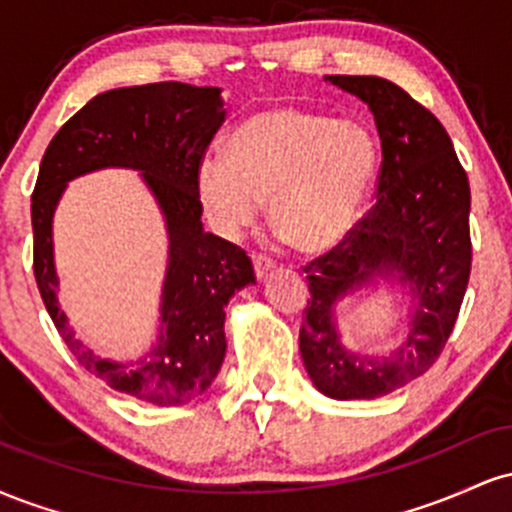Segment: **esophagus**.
<instances>
[{"mask_svg":"<svg viewBox=\"0 0 512 512\" xmlns=\"http://www.w3.org/2000/svg\"><path fill=\"white\" fill-rule=\"evenodd\" d=\"M252 267H255L257 279L262 281V279H267V274L274 269V262L269 260V257H264V255H255V257H252Z\"/></svg>","mask_w":512,"mask_h":512,"instance_id":"34e87169","label":"esophagus"}]
</instances>
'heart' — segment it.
I'll return each mask as SVG.
<instances>
[{"label": "heart", "mask_w": 512, "mask_h": 512, "mask_svg": "<svg viewBox=\"0 0 512 512\" xmlns=\"http://www.w3.org/2000/svg\"><path fill=\"white\" fill-rule=\"evenodd\" d=\"M378 170V139L363 122L281 105L243 117L226 156L199 161L195 187L221 236H238L269 202L276 236L303 255H322L354 231Z\"/></svg>", "instance_id": "b5f03b06"}]
</instances>
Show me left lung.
I'll return each instance as SVG.
<instances>
[{
    "instance_id": "1",
    "label": "left lung",
    "mask_w": 512,
    "mask_h": 512,
    "mask_svg": "<svg viewBox=\"0 0 512 512\" xmlns=\"http://www.w3.org/2000/svg\"><path fill=\"white\" fill-rule=\"evenodd\" d=\"M368 105L383 166L375 207L344 243L305 267L310 301L301 356L310 380L332 399H378L436 363L448 342L472 267L469 180L445 127L404 88L380 76H325ZM380 283L412 303L405 342L387 355L343 344L336 308Z\"/></svg>"
}]
</instances>
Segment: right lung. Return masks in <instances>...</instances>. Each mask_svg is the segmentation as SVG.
Listing matches in <instances>:
<instances>
[{
  "mask_svg": "<svg viewBox=\"0 0 512 512\" xmlns=\"http://www.w3.org/2000/svg\"><path fill=\"white\" fill-rule=\"evenodd\" d=\"M226 120L221 88L180 81L113 88L91 98L52 137L31 199L33 272L57 332L88 373L156 407L209 390L226 356V305L255 284L250 257L202 226L195 173ZM103 167L143 173L169 236L157 339L139 359L113 362L83 344L59 305L51 219L74 177Z\"/></svg>",
  "mask_w": 512,
  "mask_h": 512,
  "instance_id": "right-lung-1",
  "label": "right lung"
}]
</instances>
